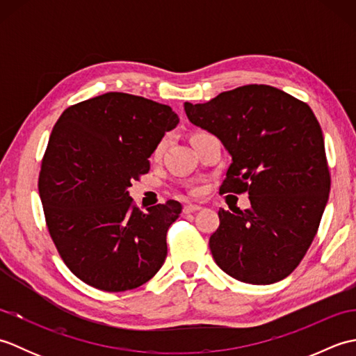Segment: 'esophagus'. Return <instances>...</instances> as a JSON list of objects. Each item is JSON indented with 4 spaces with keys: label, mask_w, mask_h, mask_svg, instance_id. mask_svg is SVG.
I'll list each match as a JSON object with an SVG mask.
<instances>
[{
    "label": "esophagus",
    "mask_w": 356,
    "mask_h": 356,
    "mask_svg": "<svg viewBox=\"0 0 356 356\" xmlns=\"http://www.w3.org/2000/svg\"><path fill=\"white\" fill-rule=\"evenodd\" d=\"M199 209H200L199 205H185L184 207V213L185 214H193V213H195V211H199Z\"/></svg>",
    "instance_id": "esophagus-1"
}]
</instances>
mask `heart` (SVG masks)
<instances>
[{
    "label": "heart",
    "instance_id": "b5f03b06",
    "mask_svg": "<svg viewBox=\"0 0 356 356\" xmlns=\"http://www.w3.org/2000/svg\"><path fill=\"white\" fill-rule=\"evenodd\" d=\"M163 145H165V140H162L161 143H159V145L156 147V149H154V156H157V154H161V151L163 149Z\"/></svg>",
    "mask_w": 356,
    "mask_h": 356
}]
</instances>
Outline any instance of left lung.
Here are the masks:
<instances>
[{
    "mask_svg": "<svg viewBox=\"0 0 356 356\" xmlns=\"http://www.w3.org/2000/svg\"><path fill=\"white\" fill-rule=\"evenodd\" d=\"M184 107L190 122L217 136L232 159L220 193H248L251 202L243 211L218 209L220 225L209 237L217 266L249 284L286 278L311 246L330 191L314 111L261 84Z\"/></svg>",
    "mask_w": 356,
    "mask_h": 356,
    "instance_id": "1",
    "label": "left lung"
}]
</instances>
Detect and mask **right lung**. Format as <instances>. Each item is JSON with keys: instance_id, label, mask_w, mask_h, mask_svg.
Segmentation results:
<instances>
[{"instance_id": "add662e5", "label": "right lung", "mask_w": 356, "mask_h": 356, "mask_svg": "<svg viewBox=\"0 0 356 356\" xmlns=\"http://www.w3.org/2000/svg\"><path fill=\"white\" fill-rule=\"evenodd\" d=\"M177 124L168 105L110 92L72 105L53 127L38 188L53 243L84 283L130 291L162 268L182 205L168 200L142 213L128 188Z\"/></svg>"}]
</instances>
